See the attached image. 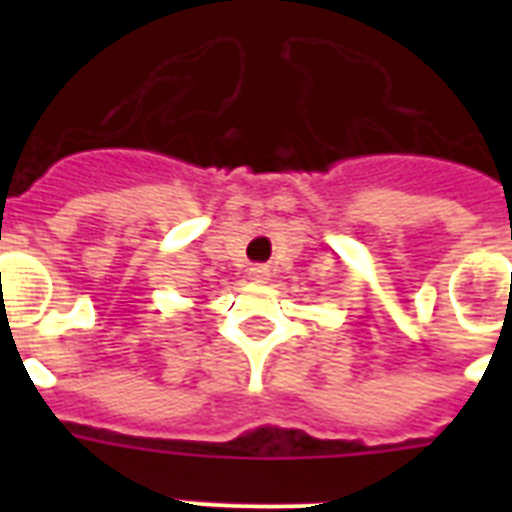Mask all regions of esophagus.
Instances as JSON below:
<instances>
[{
	"label": "esophagus",
	"instance_id": "obj_1",
	"mask_svg": "<svg viewBox=\"0 0 512 512\" xmlns=\"http://www.w3.org/2000/svg\"><path fill=\"white\" fill-rule=\"evenodd\" d=\"M248 279H253V282H266V279H269V269H266V266H253V269L248 271Z\"/></svg>",
	"mask_w": 512,
	"mask_h": 512
}]
</instances>
